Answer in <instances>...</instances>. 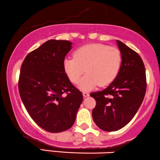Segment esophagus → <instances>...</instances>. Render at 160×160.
<instances>
[{"mask_svg": "<svg viewBox=\"0 0 160 160\" xmlns=\"http://www.w3.org/2000/svg\"><path fill=\"white\" fill-rule=\"evenodd\" d=\"M82 94H83L84 97H88V96H89V93H88V92H87V91H83V92H82Z\"/></svg>", "mask_w": 160, "mask_h": 160, "instance_id": "34e87169", "label": "esophagus"}]
</instances>
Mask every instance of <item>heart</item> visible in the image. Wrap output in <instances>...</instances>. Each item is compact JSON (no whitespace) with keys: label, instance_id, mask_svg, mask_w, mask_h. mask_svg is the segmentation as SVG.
Here are the masks:
<instances>
[{"label":"heart","instance_id":"obj_1","mask_svg":"<svg viewBox=\"0 0 160 160\" xmlns=\"http://www.w3.org/2000/svg\"><path fill=\"white\" fill-rule=\"evenodd\" d=\"M121 54L116 47L92 43L77 48L73 58H67L63 66L69 79L79 82L85 69L87 74L80 82V88L90 90L99 84L106 86L117 76L121 64Z\"/></svg>","mask_w":160,"mask_h":160}]
</instances>
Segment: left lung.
I'll return each mask as SVG.
<instances>
[{"label":"left lung","instance_id":"8db88e82","mask_svg":"<svg viewBox=\"0 0 160 160\" xmlns=\"http://www.w3.org/2000/svg\"><path fill=\"white\" fill-rule=\"evenodd\" d=\"M121 66L117 77L102 91L91 93L96 100L93 120L99 129L108 132L123 128L138 112L147 88L142 58L124 43L117 41Z\"/></svg>","mask_w":160,"mask_h":160}]
</instances>
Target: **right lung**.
Here are the masks:
<instances>
[{"label":"right lung","instance_id":"1","mask_svg":"<svg viewBox=\"0 0 160 160\" xmlns=\"http://www.w3.org/2000/svg\"><path fill=\"white\" fill-rule=\"evenodd\" d=\"M72 42L50 39L24 58L18 91L26 110L39 127L50 132L70 129L83 100L82 93L63 69Z\"/></svg>","mask_w":160,"mask_h":160}]
</instances>
